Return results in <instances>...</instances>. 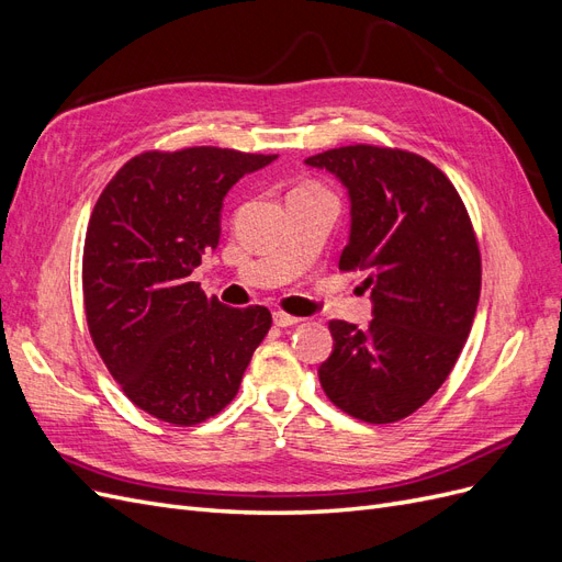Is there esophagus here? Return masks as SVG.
<instances>
[{
    "instance_id": "34e87169",
    "label": "esophagus",
    "mask_w": 562,
    "mask_h": 562,
    "mask_svg": "<svg viewBox=\"0 0 562 562\" xmlns=\"http://www.w3.org/2000/svg\"><path fill=\"white\" fill-rule=\"evenodd\" d=\"M300 321H302V318L291 316V314H285V312H274V323H277V326H281V328L295 326V323H300Z\"/></svg>"
}]
</instances>
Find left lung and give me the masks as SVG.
I'll use <instances>...</instances> for the list:
<instances>
[{"label": "left lung", "instance_id": "8db88e82", "mask_svg": "<svg viewBox=\"0 0 562 562\" xmlns=\"http://www.w3.org/2000/svg\"><path fill=\"white\" fill-rule=\"evenodd\" d=\"M347 187L349 244L339 269L368 274L366 330L330 321L318 368L326 396L347 415L391 424L427 403L454 368L481 297V250L462 196L419 155L349 145L304 159Z\"/></svg>", "mask_w": 562, "mask_h": 562}]
</instances>
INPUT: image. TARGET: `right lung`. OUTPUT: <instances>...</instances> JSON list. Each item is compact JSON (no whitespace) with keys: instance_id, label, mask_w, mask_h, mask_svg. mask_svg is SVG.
I'll return each mask as SVG.
<instances>
[{"instance_id":"1","label":"right lung","mask_w":562,"mask_h":562,"mask_svg":"<svg viewBox=\"0 0 562 562\" xmlns=\"http://www.w3.org/2000/svg\"><path fill=\"white\" fill-rule=\"evenodd\" d=\"M274 159L223 147L143 151L95 201L81 262L89 333L151 417L192 427L217 415L271 328L267 307H227L190 274L217 248L227 192Z\"/></svg>"}]
</instances>
